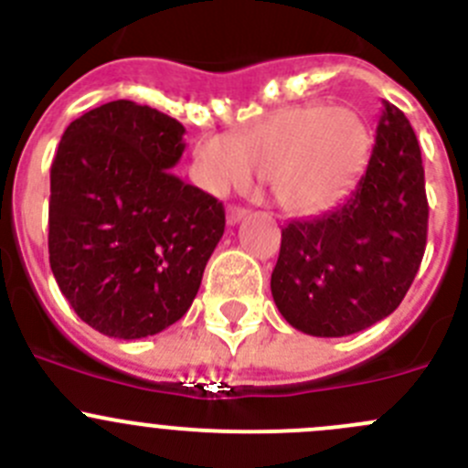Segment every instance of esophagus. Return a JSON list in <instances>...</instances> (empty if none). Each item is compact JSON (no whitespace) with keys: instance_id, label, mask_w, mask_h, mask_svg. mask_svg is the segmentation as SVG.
I'll return each mask as SVG.
<instances>
[{"instance_id":"obj_1","label":"esophagus","mask_w":468,"mask_h":468,"mask_svg":"<svg viewBox=\"0 0 468 468\" xmlns=\"http://www.w3.org/2000/svg\"><path fill=\"white\" fill-rule=\"evenodd\" d=\"M247 217V210L244 207H238V206H229V210H226V221H229L230 226L239 224V221Z\"/></svg>"}]
</instances>
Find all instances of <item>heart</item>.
<instances>
[{
	"instance_id": "b5f03b06",
	"label": "heart",
	"mask_w": 468,
	"mask_h": 468,
	"mask_svg": "<svg viewBox=\"0 0 468 468\" xmlns=\"http://www.w3.org/2000/svg\"><path fill=\"white\" fill-rule=\"evenodd\" d=\"M366 125L347 107L303 104L279 112L238 142L203 139L194 176L206 192L224 197L244 189L253 174L271 180L283 210L306 215L329 206L359 169Z\"/></svg>"
}]
</instances>
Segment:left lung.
I'll use <instances>...</instances> for the list:
<instances>
[{
    "label": "left lung",
    "instance_id": "left-lung-1",
    "mask_svg": "<svg viewBox=\"0 0 468 468\" xmlns=\"http://www.w3.org/2000/svg\"><path fill=\"white\" fill-rule=\"evenodd\" d=\"M420 146L405 113L384 102L356 187L315 219L290 221L271 271L281 315L320 338L356 334L405 299L428 239Z\"/></svg>",
    "mask_w": 468,
    "mask_h": 468
}]
</instances>
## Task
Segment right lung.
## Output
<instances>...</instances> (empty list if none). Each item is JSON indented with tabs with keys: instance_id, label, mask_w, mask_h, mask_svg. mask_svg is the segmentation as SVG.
<instances>
[{
	"instance_id": "1",
	"label": "right lung",
	"mask_w": 468,
	"mask_h": 468,
	"mask_svg": "<svg viewBox=\"0 0 468 468\" xmlns=\"http://www.w3.org/2000/svg\"><path fill=\"white\" fill-rule=\"evenodd\" d=\"M185 128L113 100L72 121L49 171V267L77 315L112 338L178 322L224 235V206L171 174Z\"/></svg>"
}]
</instances>
